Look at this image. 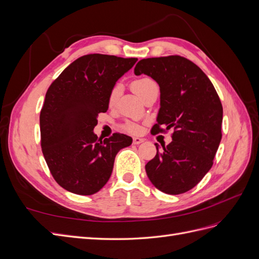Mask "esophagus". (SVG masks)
<instances>
[{"label": "esophagus", "instance_id": "obj_1", "mask_svg": "<svg viewBox=\"0 0 259 259\" xmlns=\"http://www.w3.org/2000/svg\"><path fill=\"white\" fill-rule=\"evenodd\" d=\"M143 142H144V139L140 138V137H134V138H133V144H134V145H139V144H142Z\"/></svg>", "mask_w": 259, "mask_h": 259}]
</instances>
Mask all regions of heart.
<instances>
[{
    "label": "heart",
    "instance_id": "heart-1",
    "mask_svg": "<svg viewBox=\"0 0 259 259\" xmlns=\"http://www.w3.org/2000/svg\"><path fill=\"white\" fill-rule=\"evenodd\" d=\"M132 90L134 91L139 97L144 98L146 96V94L151 91L154 88H158V84H156L151 77H139V79H136L132 82ZM122 91V85L120 83H116L112 86V89L109 92V95H108V105L109 107H113L116 101L117 98H119L120 94ZM139 126L136 123H133V122H126L123 125V131L131 133V134H135V133L139 132Z\"/></svg>",
    "mask_w": 259,
    "mask_h": 259
}]
</instances>
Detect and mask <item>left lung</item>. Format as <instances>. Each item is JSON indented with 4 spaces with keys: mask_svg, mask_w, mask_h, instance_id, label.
Listing matches in <instances>:
<instances>
[{
    "mask_svg": "<svg viewBox=\"0 0 259 259\" xmlns=\"http://www.w3.org/2000/svg\"><path fill=\"white\" fill-rule=\"evenodd\" d=\"M134 72L151 76L160 86L161 107L152 135L174 130L171 143L146 164L148 178L164 193H185L213 165L222 140L221 99L206 74L178 55L142 59Z\"/></svg>",
    "mask_w": 259,
    "mask_h": 259,
    "instance_id": "1",
    "label": "left lung"
}]
</instances>
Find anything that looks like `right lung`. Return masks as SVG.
I'll list each match as a JSON object with an SVG mask.
<instances>
[{
    "label": "right lung",
    "mask_w": 259,
    "mask_h": 259,
    "mask_svg": "<svg viewBox=\"0 0 259 259\" xmlns=\"http://www.w3.org/2000/svg\"><path fill=\"white\" fill-rule=\"evenodd\" d=\"M137 58L89 54L70 64L46 92L40 113L41 147L56 183L81 195L98 192L109 180L116 153L132 144L114 133L94 134L97 116L108 110V95Z\"/></svg>",
    "instance_id": "1"
}]
</instances>
